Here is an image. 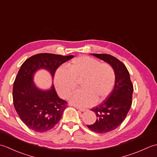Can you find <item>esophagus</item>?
<instances>
[{
    "label": "esophagus",
    "mask_w": 157,
    "mask_h": 157,
    "mask_svg": "<svg viewBox=\"0 0 157 157\" xmlns=\"http://www.w3.org/2000/svg\"><path fill=\"white\" fill-rule=\"evenodd\" d=\"M77 109H78V110H79V111H82V112H84V111H86V109H84V108H80V107H75Z\"/></svg>",
    "instance_id": "obj_1"
}]
</instances>
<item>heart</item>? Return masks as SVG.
<instances>
[{
	"instance_id": "obj_1",
	"label": "heart",
	"mask_w": 157,
	"mask_h": 157,
	"mask_svg": "<svg viewBox=\"0 0 157 157\" xmlns=\"http://www.w3.org/2000/svg\"><path fill=\"white\" fill-rule=\"evenodd\" d=\"M68 70L57 69L54 82L59 94L68 97L77 88V82H81L80 90L70 96L69 102L78 106H90L101 102L112 91L115 82V73L113 67L106 63L87 56L75 58L67 65Z\"/></svg>"
}]
</instances>
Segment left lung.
Here are the masks:
<instances>
[{
    "instance_id": "8db88e82",
    "label": "left lung",
    "mask_w": 157,
    "mask_h": 157,
    "mask_svg": "<svg viewBox=\"0 0 157 157\" xmlns=\"http://www.w3.org/2000/svg\"><path fill=\"white\" fill-rule=\"evenodd\" d=\"M91 55L111 65L115 73L114 88L108 98L91 109L97 119L94 124L87 125L93 132L105 134L118 128L124 121L131 107L134 88L128 70L119 60L110 55Z\"/></svg>"
}]
</instances>
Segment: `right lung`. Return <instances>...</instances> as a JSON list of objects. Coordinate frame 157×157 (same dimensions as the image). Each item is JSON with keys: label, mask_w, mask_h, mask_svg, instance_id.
Here are the masks:
<instances>
[{"label": "right lung", "mask_w": 157, "mask_h": 157, "mask_svg": "<svg viewBox=\"0 0 157 157\" xmlns=\"http://www.w3.org/2000/svg\"><path fill=\"white\" fill-rule=\"evenodd\" d=\"M72 58L73 55L40 53L29 57L21 66L13 84V104L19 118L29 129L37 132L51 129L67 107V102L56 94L53 82L46 90L36 86L34 82L36 73L44 69L50 73L53 81L59 67Z\"/></svg>", "instance_id": "add662e5"}]
</instances>
